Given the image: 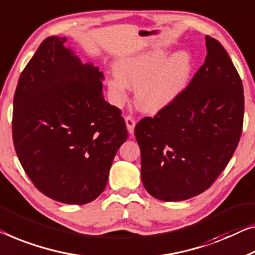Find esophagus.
<instances>
[{
  "instance_id": "34e87169",
  "label": "esophagus",
  "mask_w": 255,
  "mask_h": 255,
  "mask_svg": "<svg viewBox=\"0 0 255 255\" xmlns=\"http://www.w3.org/2000/svg\"><path fill=\"white\" fill-rule=\"evenodd\" d=\"M135 125H136V121H135L134 118H132L131 116H127L126 117V126H127L128 131L130 132V134H132V132H134Z\"/></svg>"
}]
</instances>
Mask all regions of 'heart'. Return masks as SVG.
<instances>
[{"label":"heart","instance_id":"b5f03b06","mask_svg":"<svg viewBox=\"0 0 255 255\" xmlns=\"http://www.w3.org/2000/svg\"><path fill=\"white\" fill-rule=\"evenodd\" d=\"M167 56V51L153 49L118 60L116 74L108 81L112 103H126L129 88H136V104L147 113H157L177 101L191 82L195 60L185 50Z\"/></svg>","mask_w":255,"mask_h":255}]
</instances>
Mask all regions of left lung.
<instances>
[{
  "mask_svg": "<svg viewBox=\"0 0 255 255\" xmlns=\"http://www.w3.org/2000/svg\"><path fill=\"white\" fill-rule=\"evenodd\" d=\"M207 56L188 89L135 127L146 191L180 201L214 183L238 145L244 120L242 79L226 49L206 36Z\"/></svg>",
  "mask_w": 255,
  "mask_h": 255,
  "instance_id": "left-lung-1",
  "label": "left lung"
}]
</instances>
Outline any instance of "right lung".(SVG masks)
<instances>
[{
  "instance_id": "right-lung-1",
  "label": "right lung",
  "mask_w": 255,
  "mask_h": 255,
  "mask_svg": "<svg viewBox=\"0 0 255 255\" xmlns=\"http://www.w3.org/2000/svg\"><path fill=\"white\" fill-rule=\"evenodd\" d=\"M65 37H47L21 72L12 138L33 184L49 198L83 205L104 191L127 139L120 109L103 97V73L81 63Z\"/></svg>"
}]
</instances>
